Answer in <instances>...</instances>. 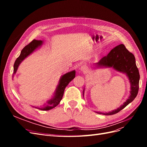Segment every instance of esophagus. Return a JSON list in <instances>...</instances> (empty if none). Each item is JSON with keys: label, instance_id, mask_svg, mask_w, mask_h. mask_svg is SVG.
I'll return each mask as SVG.
<instances>
[{"label": "esophagus", "instance_id": "34e87169", "mask_svg": "<svg viewBox=\"0 0 147 147\" xmlns=\"http://www.w3.org/2000/svg\"><path fill=\"white\" fill-rule=\"evenodd\" d=\"M80 70L81 71V72H83V73H86L87 72V67L84 65H82L80 66Z\"/></svg>", "mask_w": 147, "mask_h": 147}]
</instances>
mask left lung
<instances>
[{
  "label": "left lung",
  "mask_w": 147,
  "mask_h": 147,
  "mask_svg": "<svg viewBox=\"0 0 147 147\" xmlns=\"http://www.w3.org/2000/svg\"><path fill=\"white\" fill-rule=\"evenodd\" d=\"M95 67L98 69L113 68L117 72L124 74L128 78L131 85L130 94L126 102L118 109L108 113L96 112L97 113L104 115L117 113L134 100L139 91L140 75L136 65L135 57L132 53L127 50L123 44H121L113 48L107 55L102 57L98 63H95ZM84 93V88L83 92V97Z\"/></svg>",
  "instance_id": "1"
}]
</instances>
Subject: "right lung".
I'll return each instance as SVG.
<instances>
[{
    "label": "right lung",
    "mask_w": 147,
    "mask_h": 147,
    "mask_svg": "<svg viewBox=\"0 0 147 147\" xmlns=\"http://www.w3.org/2000/svg\"><path fill=\"white\" fill-rule=\"evenodd\" d=\"M43 42L42 40H32L29 44H28V45H26L23 50H21L20 56L18 57L16 60L15 61L14 66H13V77H14V75L16 73L18 69V67L22 63V61H23L24 59H26L28 56L30 55L35 50H37L38 48H40L41 46L43 45ZM75 70L70 71V72H69L62 75L59 79L58 84H57L54 94H53L51 98H50L47 101V103L41 106H32V107L40 110L45 111L50 110L51 109H53V108L56 107L60 103L62 98H63L65 87L68 85V84L72 80L75 78Z\"/></svg>",
    "instance_id": "obj_1"
}]
</instances>
